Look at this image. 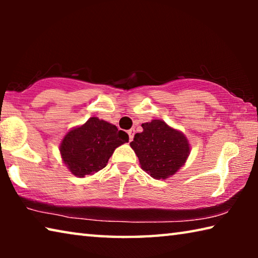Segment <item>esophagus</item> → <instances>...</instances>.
<instances>
[{
  "label": "esophagus",
  "mask_w": 258,
  "mask_h": 258,
  "mask_svg": "<svg viewBox=\"0 0 258 258\" xmlns=\"http://www.w3.org/2000/svg\"><path fill=\"white\" fill-rule=\"evenodd\" d=\"M127 134H128V137H130V141H132L133 137H134V130H128L127 131Z\"/></svg>",
  "instance_id": "esophagus-1"
}]
</instances>
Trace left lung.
<instances>
[{
    "mask_svg": "<svg viewBox=\"0 0 258 258\" xmlns=\"http://www.w3.org/2000/svg\"><path fill=\"white\" fill-rule=\"evenodd\" d=\"M143 132L130 143L143 171L156 178H167L184 165L190 147L186 138L160 119L142 124Z\"/></svg>",
    "mask_w": 258,
    "mask_h": 258,
    "instance_id": "8db88e82",
    "label": "left lung"
}]
</instances>
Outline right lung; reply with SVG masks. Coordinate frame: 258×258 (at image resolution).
Listing matches in <instances>:
<instances>
[{"label": "right lung", "instance_id": "add662e5", "mask_svg": "<svg viewBox=\"0 0 258 258\" xmlns=\"http://www.w3.org/2000/svg\"><path fill=\"white\" fill-rule=\"evenodd\" d=\"M125 142H128L127 133L92 117L66 134L61 142L60 154L74 175L84 177L106 167L116 148Z\"/></svg>", "mask_w": 258, "mask_h": 258}]
</instances>
